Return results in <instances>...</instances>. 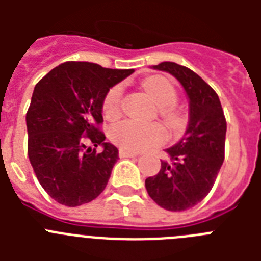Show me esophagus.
<instances>
[{
	"instance_id": "esophagus-1",
	"label": "esophagus",
	"mask_w": 261,
	"mask_h": 261,
	"mask_svg": "<svg viewBox=\"0 0 261 261\" xmlns=\"http://www.w3.org/2000/svg\"><path fill=\"white\" fill-rule=\"evenodd\" d=\"M119 155H120L122 159H128V157H135V155H138V153L130 150H124V149H119Z\"/></svg>"
}]
</instances>
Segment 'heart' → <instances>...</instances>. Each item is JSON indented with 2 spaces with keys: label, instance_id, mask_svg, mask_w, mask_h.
Returning <instances> with one entry per match:
<instances>
[{
  "label": "heart",
  "instance_id": "obj_1",
  "mask_svg": "<svg viewBox=\"0 0 261 261\" xmlns=\"http://www.w3.org/2000/svg\"><path fill=\"white\" fill-rule=\"evenodd\" d=\"M142 88L160 106V115L168 124L177 130L182 124L181 115L174 110L177 102V90L171 80L163 75H153L145 80ZM123 87L115 85L107 92L102 100V112L107 118H118L122 110ZM167 130L160 123H139L131 119L115 123L110 130L111 141L124 150L141 151L149 147L159 146L167 141Z\"/></svg>",
  "mask_w": 261,
  "mask_h": 261
}]
</instances>
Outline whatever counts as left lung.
Returning a JSON list of instances; mask_svg holds the SVG:
<instances>
[{
  "mask_svg": "<svg viewBox=\"0 0 261 261\" xmlns=\"http://www.w3.org/2000/svg\"><path fill=\"white\" fill-rule=\"evenodd\" d=\"M155 70L172 74L186 90L190 120L186 134L165 149L169 161H161L155 176L145 180L147 194L168 211H184L206 198L225 159L226 119L215 90L196 73L174 62H161Z\"/></svg>",
  "mask_w": 261,
  "mask_h": 261,
  "instance_id": "obj_1",
  "label": "left lung"
}]
</instances>
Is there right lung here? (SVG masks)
<instances>
[{
    "instance_id": "right-lung-1",
    "label": "right lung",
    "mask_w": 261,
    "mask_h": 261,
    "mask_svg": "<svg viewBox=\"0 0 261 261\" xmlns=\"http://www.w3.org/2000/svg\"><path fill=\"white\" fill-rule=\"evenodd\" d=\"M133 73L71 61L36 84L25 116L28 157L40 186L63 206L92 202L106 188L119 151L98 127L102 100ZM88 140L94 149L85 145ZM97 146L103 150L96 152Z\"/></svg>"
}]
</instances>
